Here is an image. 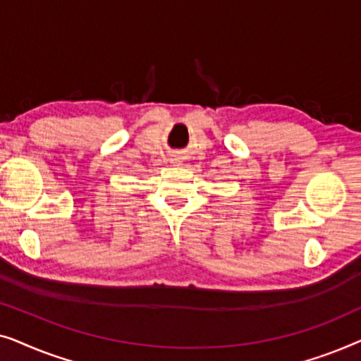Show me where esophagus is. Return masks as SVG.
Here are the masks:
<instances>
[{
  "label": "esophagus",
  "mask_w": 361,
  "mask_h": 361,
  "mask_svg": "<svg viewBox=\"0 0 361 361\" xmlns=\"http://www.w3.org/2000/svg\"><path fill=\"white\" fill-rule=\"evenodd\" d=\"M174 161H177V159H174Z\"/></svg>",
  "instance_id": "obj_1"
}]
</instances>
